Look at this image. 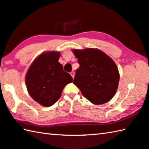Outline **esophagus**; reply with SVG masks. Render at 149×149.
Segmentation results:
<instances>
[{
  "instance_id": "1",
  "label": "esophagus",
  "mask_w": 149,
  "mask_h": 149,
  "mask_svg": "<svg viewBox=\"0 0 149 149\" xmlns=\"http://www.w3.org/2000/svg\"><path fill=\"white\" fill-rule=\"evenodd\" d=\"M70 75H71L72 77L74 78V75H75V72H70Z\"/></svg>"
}]
</instances>
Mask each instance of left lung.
<instances>
[{"label":"left lung","instance_id":"8db88e82","mask_svg":"<svg viewBox=\"0 0 149 149\" xmlns=\"http://www.w3.org/2000/svg\"><path fill=\"white\" fill-rule=\"evenodd\" d=\"M73 52L79 64L73 83L93 104L109 102L115 94L119 81V73L114 61L95 49H74Z\"/></svg>","mask_w":149,"mask_h":149}]
</instances>
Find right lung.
Masks as SVG:
<instances>
[{
  "instance_id": "right-lung-1",
  "label": "right lung",
  "mask_w": 149,
  "mask_h": 149,
  "mask_svg": "<svg viewBox=\"0 0 149 149\" xmlns=\"http://www.w3.org/2000/svg\"><path fill=\"white\" fill-rule=\"evenodd\" d=\"M60 54L51 51L42 53L30 66L25 83L29 93L40 105L49 107L58 101L62 92L73 78L58 63Z\"/></svg>"
}]
</instances>
